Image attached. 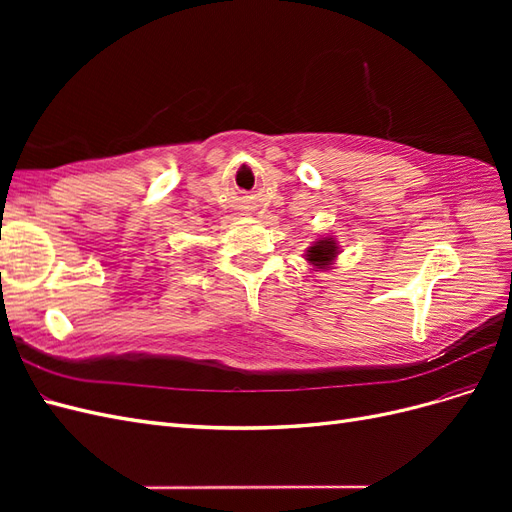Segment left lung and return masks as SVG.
<instances>
[{"instance_id":"obj_1","label":"left lung","mask_w":512,"mask_h":512,"mask_svg":"<svg viewBox=\"0 0 512 512\" xmlns=\"http://www.w3.org/2000/svg\"><path fill=\"white\" fill-rule=\"evenodd\" d=\"M337 243L333 239H318L312 247L307 250V260L312 262L316 269H329V265H333V260L337 256Z\"/></svg>"}]
</instances>
